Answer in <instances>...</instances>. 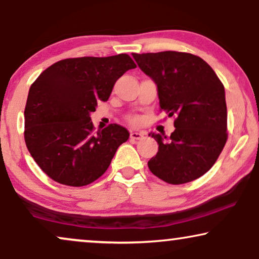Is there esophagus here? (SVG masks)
<instances>
[{"instance_id": "obj_1", "label": "esophagus", "mask_w": 259, "mask_h": 259, "mask_svg": "<svg viewBox=\"0 0 259 259\" xmlns=\"http://www.w3.org/2000/svg\"><path fill=\"white\" fill-rule=\"evenodd\" d=\"M144 138L143 132H131V139L133 140H141Z\"/></svg>"}]
</instances>
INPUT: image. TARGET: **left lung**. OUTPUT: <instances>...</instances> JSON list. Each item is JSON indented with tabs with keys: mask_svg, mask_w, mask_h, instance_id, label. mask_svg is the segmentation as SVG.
<instances>
[{
	"mask_svg": "<svg viewBox=\"0 0 259 259\" xmlns=\"http://www.w3.org/2000/svg\"><path fill=\"white\" fill-rule=\"evenodd\" d=\"M132 55L157 84L160 108L176 116L169 138L148 134L159 145L148 168L173 185L199 178L213 166L228 139L224 86L199 56L169 51Z\"/></svg>",
	"mask_w": 259,
	"mask_h": 259,
	"instance_id": "left-lung-1",
	"label": "left lung"
}]
</instances>
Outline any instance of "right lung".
<instances>
[{
    "instance_id": "right-lung-1",
    "label": "right lung",
    "mask_w": 259,
    "mask_h": 259,
    "mask_svg": "<svg viewBox=\"0 0 259 259\" xmlns=\"http://www.w3.org/2000/svg\"><path fill=\"white\" fill-rule=\"evenodd\" d=\"M136 67L127 54L66 59L48 67L31 84L24 140L49 178L84 186L106 172L130 133L118 123L94 133L91 113L99 101L108 100L116 80Z\"/></svg>"
}]
</instances>
